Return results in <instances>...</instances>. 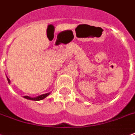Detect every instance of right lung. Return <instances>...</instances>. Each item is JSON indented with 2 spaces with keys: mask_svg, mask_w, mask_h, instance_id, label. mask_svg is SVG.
<instances>
[{
  "mask_svg": "<svg viewBox=\"0 0 135 135\" xmlns=\"http://www.w3.org/2000/svg\"><path fill=\"white\" fill-rule=\"evenodd\" d=\"M7 80H8V83H10V80H9L8 78H7ZM49 94V93L44 94H42V95H40V96L37 97H33V98H32V97H28V96H25L24 97H25V98H26V99H27V100L38 101V100H43V99H44L45 97H47Z\"/></svg>",
  "mask_w": 135,
  "mask_h": 135,
  "instance_id": "obj_1",
  "label": "right lung"
}]
</instances>
